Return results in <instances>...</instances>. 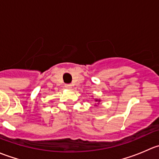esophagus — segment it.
Returning <instances> with one entry per match:
<instances>
[{
    "mask_svg": "<svg viewBox=\"0 0 159 159\" xmlns=\"http://www.w3.org/2000/svg\"><path fill=\"white\" fill-rule=\"evenodd\" d=\"M65 88H66V89H71V84H65Z\"/></svg>",
    "mask_w": 159,
    "mask_h": 159,
    "instance_id": "1",
    "label": "esophagus"
}]
</instances>
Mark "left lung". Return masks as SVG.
Instances as JSON below:
<instances>
[{
  "mask_svg": "<svg viewBox=\"0 0 159 159\" xmlns=\"http://www.w3.org/2000/svg\"><path fill=\"white\" fill-rule=\"evenodd\" d=\"M96 101V102H97V101H98V100H95Z\"/></svg>",
  "mask_w": 159,
  "mask_h": 159,
  "instance_id": "8db88e82",
  "label": "left lung"
}]
</instances>
